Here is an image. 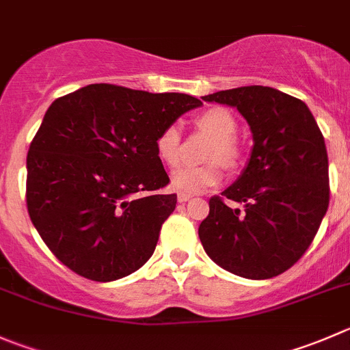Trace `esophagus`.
<instances>
[{"instance_id": "esophagus-1", "label": "esophagus", "mask_w": 350, "mask_h": 350, "mask_svg": "<svg viewBox=\"0 0 350 350\" xmlns=\"http://www.w3.org/2000/svg\"><path fill=\"white\" fill-rule=\"evenodd\" d=\"M189 200H191V196H189V195H181V193L178 195V202L179 203H186V202H189Z\"/></svg>"}]
</instances>
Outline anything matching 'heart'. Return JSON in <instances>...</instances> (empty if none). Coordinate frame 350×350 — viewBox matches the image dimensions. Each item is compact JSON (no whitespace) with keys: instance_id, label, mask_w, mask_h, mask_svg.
I'll list each match as a JSON object with an SVG mask.
<instances>
[{"instance_id":"obj_1","label":"heart","mask_w":350,"mask_h":350,"mask_svg":"<svg viewBox=\"0 0 350 350\" xmlns=\"http://www.w3.org/2000/svg\"><path fill=\"white\" fill-rule=\"evenodd\" d=\"M196 123L215 138L208 152V161H220L227 167H234L241 159V147L236 140V118L224 107H212L203 111ZM155 154L167 167H176L181 162L183 133L178 123L167 124L159 133L155 140ZM222 176L219 162L206 165H186L171 176V186L181 195H200L215 188L222 181Z\"/></svg>"}]
</instances>
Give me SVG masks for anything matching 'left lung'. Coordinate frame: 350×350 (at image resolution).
I'll return each mask as SVG.
<instances>
[{
	"label": "left lung",
	"mask_w": 350,
	"mask_h": 350,
	"mask_svg": "<svg viewBox=\"0 0 350 350\" xmlns=\"http://www.w3.org/2000/svg\"><path fill=\"white\" fill-rule=\"evenodd\" d=\"M232 106L247 121L253 152L243 174L212 196L198 236L210 258L234 275L272 279L301 260L330 202L323 135L303 100L250 85L202 97ZM245 203V212L225 202Z\"/></svg>",
	"instance_id": "left-lung-1"
}]
</instances>
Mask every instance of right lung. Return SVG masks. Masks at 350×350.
<instances>
[{"label":"right lung","instance_id":"1","mask_svg":"<svg viewBox=\"0 0 350 350\" xmlns=\"http://www.w3.org/2000/svg\"><path fill=\"white\" fill-rule=\"evenodd\" d=\"M202 106L186 94L92 83L54 100L27 154V210L54 256L85 279L137 272L178 196L155 140Z\"/></svg>","mask_w":350,"mask_h":350}]
</instances>
